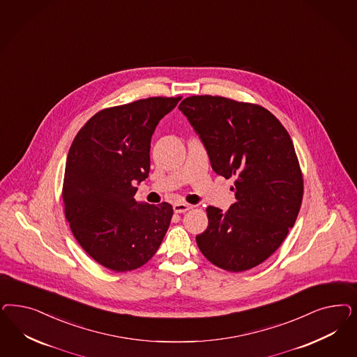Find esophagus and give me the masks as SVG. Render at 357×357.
I'll list each match as a JSON object with an SVG mask.
<instances>
[{"label":"esophagus","instance_id":"34e87169","mask_svg":"<svg viewBox=\"0 0 357 357\" xmlns=\"http://www.w3.org/2000/svg\"><path fill=\"white\" fill-rule=\"evenodd\" d=\"M192 205H189V204H184V202H177V204H174L173 205V210H174V213H178V214H181V213H185V211H188V210H190L192 208Z\"/></svg>","mask_w":357,"mask_h":357}]
</instances>
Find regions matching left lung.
I'll list each match as a JSON object with an SVG mask.
<instances>
[{"mask_svg": "<svg viewBox=\"0 0 357 357\" xmlns=\"http://www.w3.org/2000/svg\"><path fill=\"white\" fill-rule=\"evenodd\" d=\"M178 109L201 139L213 171L235 177L236 202L206 208L208 226L197 235L210 263L229 272L261 264L294 226L303 180L285 127L264 107L225 97H188Z\"/></svg>", "mask_w": 357, "mask_h": 357, "instance_id": "1", "label": "left lung"}]
</instances>
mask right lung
Masks as SVG:
<instances>
[{"label":"right lung","mask_w":357,"mask_h":357,"mask_svg":"<svg viewBox=\"0 0 357 357\" xmlns=\"http://www.w3.org/2000/svg\"><path fill=\"white\" fill-rule=\"evenodd\" d=\"M181 97H151L93 115L69 149L63 201L84 251L114 272L146 264L169 227L168 202H137L150 173L151 138Z\"/></svg>","instance_id":"obj_1"}]
</instances>
